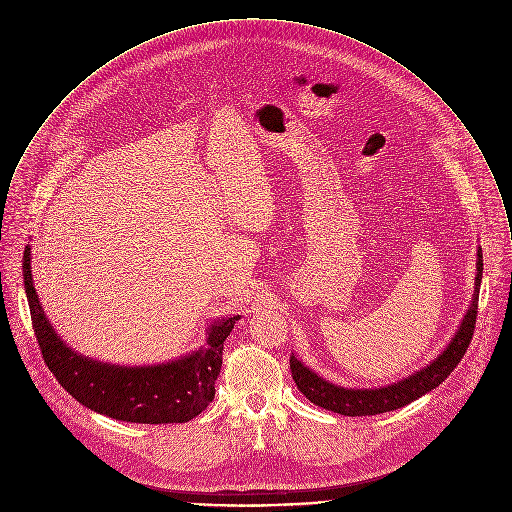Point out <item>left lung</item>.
<instances>
[{
    "mask_svg": "<svg viewBox=\"0 0 512 512\" xmlns=\"http://www.w3.org/2000/svg\"><path fill=\"white\" fill-rule=\"evenodd\" d=\"M483 278V250H477V278H475V293L471 307L467 309V315L449 343V347L439 355L438 359L420 372L390 384L386 388H374V390H355V388H341L335 386L315 372H311L307 366L301 365L292 355L290 359V368H292L293 380L303 392L307 400H311L315 406H321L325 410L337 412L341 416H374V414H384L398 410L420 396L428 394L439 386L451 372L453 368L461 363L475 331V321H477V305H479V286Z\"/></svg>",
    "mask_w": 512,
    "mask_h": 512,
    "instance_id": "obj_1",
    "label": "left lung"
}]
</instances>
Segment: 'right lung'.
<instances>
[{"instance_id":"right-lung-1","label":"right lung","mask_w":512,"mask_h":512,"mask_svg":"<svg viewBox=\"0 0 512 512\" xmlns=\"http://www.w3.org/2000/svg\"><path fill=\"white\" fill-rule=\"evenodd\" d=\"M29 250L25 246L23 280L33 331L45 365L74 400L98 414L136 424H183L213 402L224 341L240 315L213 325L207 347L181 361L142 368L102 365L76 355L53 331L33 288Z\"/></svg>"}]
</instances>
